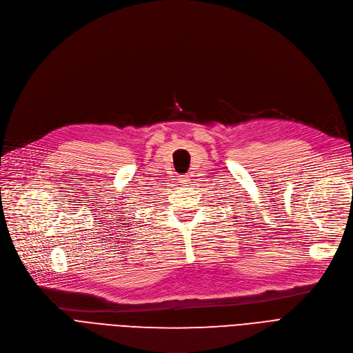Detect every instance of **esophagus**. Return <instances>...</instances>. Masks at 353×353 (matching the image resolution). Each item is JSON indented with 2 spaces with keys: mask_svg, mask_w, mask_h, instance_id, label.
I'll use <instances>...</instances> for the list:
<instances>
[{
  "mask_svg": "<svg viewBox=\"0 0 353 353\" xmlns=\"http://www.w3.org/2000/svg\"><path fill=\"white\" fill-rule=\"evenodd\" d=\"M179 183L181 185V186H188L189 185V181H190V179L188 177V176H179Z\"/></svg>",
  "mask_w": 353,
  "mask_h": 353,
  "instance_id": "1",
  "label": "esophagus"
}]
</instances>
